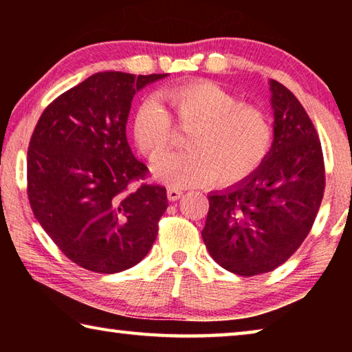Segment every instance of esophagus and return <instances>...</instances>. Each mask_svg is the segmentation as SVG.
I'll return each instance as SVG.
<instances>
[{
  "label": "esophagus",
  "mask_w": 352,
  "mask_h": 352,
  "mask_svg": "<svg viewBox=\"0 0 352 352\" xmlns=\"http://www.w3.org/2000/svg\"><path fill=\"white\" fill-rule=\"evenodd\" d=\"M182 190L180 189H175V188H169L168 189V199L170 200V201H175V200H178L182 197Z\"/></svg>",
  "instance_id": "esophagus-1"
}]
</instances>
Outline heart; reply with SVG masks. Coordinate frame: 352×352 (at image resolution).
<instances>
[{
    "instance_id": "1",
    "label": "heart",
    "mask_w": 352,
    "mask_h": 352,
    "mask_svg": "<svg viewBox=\"0 0 352 352\" xmlns=\"http://www.w3.org/2000/svg\"><path fill=\"white\" fill-rule=\"evenodd\" d=\"M175 122L188 130L189 151L170 155L153 166L157 180L189 188L216 180L220 186L243 182L264 163L273 144L270 116L210 80H194L160 91ZM174 127L158 99L142 102L133 118V138L148 160L168 152Z\"/></svg>"
}]
</instances>
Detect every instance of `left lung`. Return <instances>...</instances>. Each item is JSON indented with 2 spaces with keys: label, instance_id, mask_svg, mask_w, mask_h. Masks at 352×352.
<instances>
[{
  "label": "left lung",
  "instance_id": "obj_1",
  "mask_svg": "<svg viewBox=\"0 0 352 352\" xmlns=\"http://www.w3.org/2000/svg\"><path fill=\"white\" fill-rule=\"evenodd\" d=\"M273 144L243 182L208 195L201 237L220 267L241 276L275 270L311 231L324 192L323 151L311 118L283 83L270 80Z\"/></svg>",
  "mask_w": 352,
  "mask_h": 352
}]
</instances>
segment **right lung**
<instances>
[{"mask_svg":"<svg viewBox=\"0 0 352 352\" xmlns=\"http://www.w3.org/2000/svg\"><path fill=\"white\" fill-rule=\"evenodd\" d=\"M168 74L104 71L41 113L28 151V197L46 234L74 264L118 273L138 264L168 208L166 188L141 184L147 166L126 135L136 91Z\"/></svg>","mask_w":352,"mask_h":352,"instance_id":"right-lung-1","label":"right lung"}]
</instances>
